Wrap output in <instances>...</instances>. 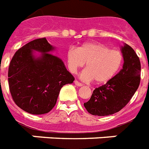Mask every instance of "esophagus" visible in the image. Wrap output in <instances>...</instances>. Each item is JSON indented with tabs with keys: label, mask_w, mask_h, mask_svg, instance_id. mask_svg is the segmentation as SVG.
I'll return each mask as SVG.
<instances>
[{
	"label": "esophagus",
	"mask_w": 149,
	"mask_h": 149,
	"mask_svg": "<svg viewBox=\"0 0 149 149\" xmlns=\"http://www.w3.org/2000/svg\"><path fill=\"white\" fill-rule=\"evenodd\" d=\"M74 84H75V85H77V86H78V87L83 86V84H82L81 83H80V82H79V81H77V80L74 81Z\"/></svg>",
	"instance_id": "1"
}]
</instances>
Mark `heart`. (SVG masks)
<instances>
[{
    "label": "heart",
    "instance_id": "heart-1",
    "mask_svg": "<svg viewBox=\"0 0 149 149\" xmlns=\"http://www.w3.org/2000/svg\"><path fill=\"white\" fill-rule=\"evenodd\" d=\"M67 59L69 69L73 73L86 63L81 78L85 81L95 80L97 84L111 80L120 71L124 61L119 51L97 42L84 43L78 49L71 47L68 51Z\"/></svg>",
    "mask_w": 149,
    "mask_h": 149
}]
</instances>
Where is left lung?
<instances>
[{
    "label": "left lung",
    "mask_w": 149,
    "mask_h": 149,
    "mask_svg": "<svg viewBox=\"0 0 149 149\" xmlns=\"http://www.w3.org/2000/svg\"><path fill=\"white\" fill-rule=\"evenodd\" d=\"M124 64L121 71L105 84L96 88L88 102L84 103L90 114L107 116L119 111L128 104L140 84L141 63L132 47H121Z\"/></svg>",
    "instance_id": "8db88e82"
}]
</instances>
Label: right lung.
Masks as SVG:
<instances>
[{"mask_svg": "<svg viewBox=\"0 0 149 149\" xmlns=\"http://www.w3.org/2000/svg\"><path fill=\"white\" fill-rule=\"evenodd\" d=\"M55 47L45 38L35 39L16 52L8 68V84L15 104L32 115L49 112L61 88L74 78L62 60L49 52ZM36 51L41 53L38 57Z\"/></svg>", "mask_w": 149, "mask_h": 149, "instance_id": "1", "label": "right lung"}]
</instances>
